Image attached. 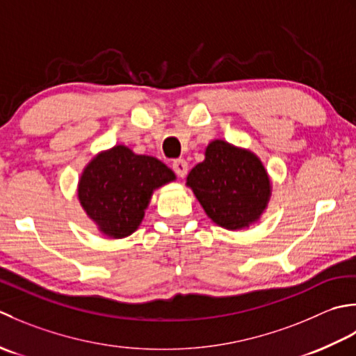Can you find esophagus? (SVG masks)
I'll use <instances>...</instances> for the list:
<instances>
[{
    "mask_svg": "<svg viewBox=\"0 0 356 356\" xmlns=\"http://www.w3.org/2000/svg\"><path fill=\"white\" fill-rule=\"evenodd\" d=\"M172 169H173V172L177 173L178 177H186V173H187V161L186 159H183V158H178V159H175V161L172 163Z\"/></svg>",
    "mask_w": 356,
    "mask_h": 356,
    "instance_id": "esophagus-1",
    "label": "esophagus"
}]
</instances>
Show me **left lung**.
Returning <instances> with one entry per match:
<instances>
[{
    "label": "left lung",
    "mask_w": 356,
    "mask_h": 356,
    "mask_svg": "<svg viewBox=\"0 0 356 356\" xmlns=\"http://www.w3.org/2000/svg\"><path fill=\"white\" fill-rule=\"evenodd\" d=\"M188 187L218 226L238 230L259 220L270 200V178L261 159L250 150L215 140L206 159L187 175Z\"/></svg>",
    "instance_id": "left-lung-1"
}]
</instances>
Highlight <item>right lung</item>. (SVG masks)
I'll use <instances>...</instances> for the list:
<instances>
[{
	"mask_svg": "<svg viewBox=\"0 0 356 356\" xmlns=\"http://www.w3.org/2000/svg\"><path fill=\"white\" fill-rule=\"evenodd\" d=\"M173 179L175 173L159 159L115 146L86 165L78 200L101 234L126 238L140 227L154 191Z\"/></svg>",
	"mask_w": 356,
	"mask_h": 356,
	"instance_id": "1",
	"label": "right lung"
}]
</instances>
